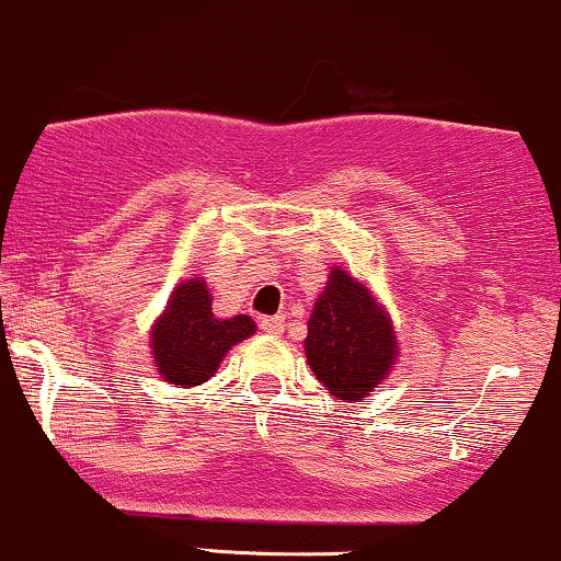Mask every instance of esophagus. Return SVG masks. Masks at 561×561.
<instances>
[{
  "label": "esophagus",
  "mask_w": 561,
  "mask_h": 561,
  "mask_svg": "<svg viewBox=\"0 0 561 561\" xmlns=\"http://www.w3.org/2000/svg\"><path fill=\"white\" fill-rule=\"evenodd\" d=\"M260 325L267 335H280L283 333V318H265L260 322Z\"/></svg>",
  "instance_id": "obj_1"
}]
</instances>
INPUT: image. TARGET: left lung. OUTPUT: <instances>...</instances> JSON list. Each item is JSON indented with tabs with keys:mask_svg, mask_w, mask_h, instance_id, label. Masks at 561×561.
<instances>
[{
	"mask_svg": "<svg viewBox=\"0 0 561 561\" xmlns=\"http://www.w3.org/2000/svg\"><path fill=\"white\" fill-rule=\"evenodd\" d=\"M309 370L335 399L370 397L399 359L393 320L365 280L333 265L307 320Z\"/></svg>",
	"mask_w": 561,
	"mask_h": 561,
	"instance_id": "left-lung-1",
	"label": "left lung"
}]
</instances>
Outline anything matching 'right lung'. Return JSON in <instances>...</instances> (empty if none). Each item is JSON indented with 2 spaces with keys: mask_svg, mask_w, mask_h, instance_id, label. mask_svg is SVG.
I'll list each match as a JSON object with an SVG mask.
<instances>
[{
  "mask_svg": "<svg viewBox=\"0 0 561 561\" xmlns=\"http://www.w3.org/2000/svg\"><path fill=\"white\" fill-rule=\"evenodd\" d=\"M254 331V320L247 314L217 318L207 280H181L149 331L151 362L164 383L202 386L217 373L230 348Z\"/></svg>",
  "mask_w": 561,
  "mask_h": 561,
  "instance_id": "right-lung-1",
  "label": "right lung"
}]
</instances>
